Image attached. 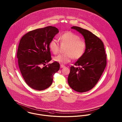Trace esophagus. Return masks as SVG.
Returning a JSON list of instances; mask_svg holds the SVG:
<instances>
[{
    "label": "esophagus",
    "mask_w": 122,
    "mask_h": 122,
    "mask_svg": "<svg viewBox=\"0 0 122 122\" xmlns=\"http://www.w3.org/2000/svg\"><path fill=\"white\" fill-rule=\"evenodd\" d=\"M60 67H61V68H64L65 66L64 65H63V64H61L60 65Z\"/></svg>",
    "instance_id": "obj_1"
}]
</instances>
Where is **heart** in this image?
<instances>
[{
  "label": "heart",
  "instance_id": "obj_1",
  "mask_svg": "<svg viewBox=\"0 0 122 122\" xmlns=\"http://www.w3.org/2000/svg\"><path fill=\"white\" fill-rule=\"evenodd\" d=\"M60 40L61 44L68 45L65 53L60 54L53 58L55 61L61 64L70 62L73 58L77 60L81 58L86 49V42L75 33L67 31L60 36ZM49 48L54 54H56L59 50V44L56 39H52L49 43Z\"/></svg>",
  "mask_w": 122,
  "mask_h": 122
}]
</instances>
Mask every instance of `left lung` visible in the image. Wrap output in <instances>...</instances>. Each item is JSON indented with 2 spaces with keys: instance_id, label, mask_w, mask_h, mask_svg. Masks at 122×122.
I'll use <instances>...</instances> for the list:
<instances>
[{
  "instance_id": "left-lung-1",
  "label": "left lung",
  "mask_w": 122,
  "mask_h": 122,
  "mask_svg": "<svg viewBox=\"0 0 122 122\" xmlns=\"http://www.w3.org/2000/svg\"><path fill=\"white\" fill-rule=\"evenodd\" d=\"M71 28L83 36L86 49L83 56L74 64L75 66L70 67L68 81L72 89L84 92L92 89L98 82L106 66L107 54L102 41L96 36L79 27Z\"/></svg>"
}]
</instances>
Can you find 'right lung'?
Segmentation results:
<instances>
[{
    "label": "right lung",
    "instance_id": "right-lung-1",
    "mask_svg": "<svg viewBox=\"0 0 122 122\" xmlns=\"http://www.w3.org/2000/svg\"><path fill=\"white\" fill-rule=\"evenodd\" d=\"M59 32L57 28L48 26L30 31L20 40L17 57L20 71L26 84L36 90L46 89L52 84L53 76L60 69L51 60L49 43Z\"/></svg>",
    "mask_w": 122,
    "mask_h": 122
}]
</instances>
